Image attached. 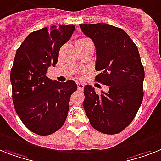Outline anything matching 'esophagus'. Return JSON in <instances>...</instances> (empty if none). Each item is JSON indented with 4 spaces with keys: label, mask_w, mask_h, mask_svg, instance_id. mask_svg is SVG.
<instances>
[{
    "label": "esophagus",
    "mask_w": 161,
    "mask_h": 161,
    "mask_svg": "<svg viewBox=\"0 0 161 161\" xmlns=\"http://www.w3.org/2000/svg\"><path fill=\"white\" fill-rule=\"evenodd\" d=\"M77 88L78 90H82L84 89V84L80 83V82H78L77 83Z\"/></svg>",
    "instance_id": "1"
}]
</instances>
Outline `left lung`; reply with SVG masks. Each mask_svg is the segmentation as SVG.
I'll return each instance as SVG.
<instances>
[{
	"mask_svg": "<svg viewBox=\"0 0 161 161\" xmlns=\"http://www.w3.org/2000/svg\"><path fill=\"white\" fill-rule=\"evenodd\" d=\"M96 48L95 80L108 86L98 95L86 85L83 106L90 125L104 134H117L132 122L143 99V67L136 45L120 28L104 23L80 24Z\"/></svg>",
	"mask_w": 161,
	"mask_h": 161,
	"instance_id": "8db88e82",
	"label": "left lung"
}]
</instances>
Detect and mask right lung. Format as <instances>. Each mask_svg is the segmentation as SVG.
Listing matches in <instances>:
<instances>
[{
    "instance_id": "obj_1",
    "label": "right lung",
    "mask_w": 161,
    "mask_h": 161,
    "mask_svg": "<svg viewBox=\"0 0 161 161\" xmlns=\"http://www.w3.org/2000/svg\"><path fill=\"white\" fill-rule=\"evenodd\" d=\"M74 30V25H60L32 32L14 57L10 71L14 109L25 127L40 136L63 126L70 97L77 89L73 80L62 83L47 76V68L57 64L60 48Z\"/></svg>"
}]
</instances>
